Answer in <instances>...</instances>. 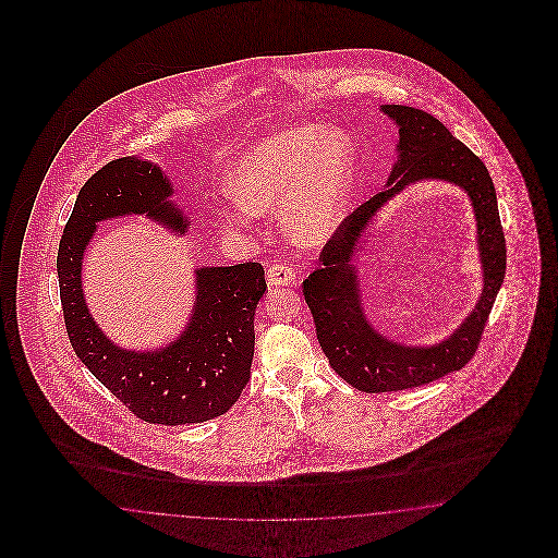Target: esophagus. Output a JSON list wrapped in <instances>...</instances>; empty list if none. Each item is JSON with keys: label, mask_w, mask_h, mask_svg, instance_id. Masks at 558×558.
Instances as JSON below:
<instances>
[{"label": "esophagus", "mask_w": 558, "mask_h": 558, "mask_svg": "<svg viewBox=\"0 0 558 558\" xmlns=\"http://www.w3.org/2000/svg\"><path fill=\"white\" fill-rule=\"evenodd\" d=\"M294 278L296 274L294 270L284 264V262H278V264H271L268 268V284L270 287H287V284H294Z\"/></svg>", "instance_id": "obj_1"}]
</instances>
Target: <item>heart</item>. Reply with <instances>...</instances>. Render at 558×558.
<instances>
[{"mask_svg":"<svg viewBox=\"0 0 558 558\" xmlns=\"http://www.w3.org/2000/svg\"><path fill=\"white\" fill-rule=\"evenodd\" d=\"M352 168V143L339 131L308 124L276 133L233 166L229 187L239 208L225 210L222 219L245 225V213L266 215L282 208L290 235L317 245L333 235L345 217Z\"/></svg>","mask_w":558,"mask_h":558,"instance_id":"heart-1","label":"heart"}]
</instances>
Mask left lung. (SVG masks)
<instances>
[{"instance_id":"obj_1","label":"left lung","mask_w":558,"mask_h":558,"mask_svg":"<svg viewBox=\"0 0 558 558\" xmlns=\"http://www.w3.org/2000/svg\"><path fill=\"white\" fill-rule=\"evenodd\" d=\"M380 110L399 126V155L389 187L341 220L319 255L322 268L303 282L304 301L317 327L323 354L348 385L364 392L415 389L464 368L473 360L504 284L507 259L497 194L485 163L432 114L399 104H385ZM420 179H444L470 194L484 264V292L472 315L450 339L427 349L397 344L371 327L361 308L356 269L351 264L373 215L395 193Z\"/></svg>"}]
</instances>
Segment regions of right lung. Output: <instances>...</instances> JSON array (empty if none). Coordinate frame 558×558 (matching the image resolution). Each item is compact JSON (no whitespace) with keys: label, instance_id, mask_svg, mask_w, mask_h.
Segmentation results:
<instances>
[{"label":"right lung","instance_id":"obj_1","mask_svg":"<svg viewBox=\"0 0 558 558\" xmlns=\"http://www.w3.org/2000/svg\"><path fill=\"white\" fill-rule=\"evenodd\" d=\"M163 171L138 157L98 169L77 194L59 243L57 274L69 341L77 357L138 420L184 425L215 420L235 405L254 360L255 308L266 292L257 262L198 268L196 301L182 336L166 348L131 352L114 345L92 319L82 288V259L96 222L147 215L178 235L187 217L169 196Z\"/></svg>","mask_w":558,"mask_h":558}]
</instances>
